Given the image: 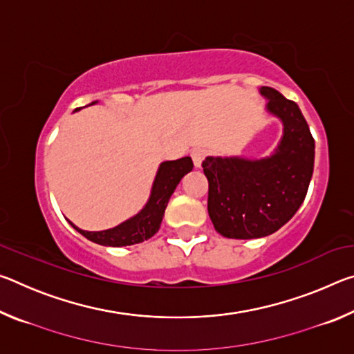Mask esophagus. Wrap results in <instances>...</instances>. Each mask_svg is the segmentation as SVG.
<instances>
[{"label":"esophagus","instance_id":"1","mask_svg":"<svg viewBox=\"0 0 354 354\" xmlns=\"http://www.w3.org/2000/svg\"><path fill=\"white\" fill-rule=\"evenodd\" d=\"M190 156H192V160H194V165L196 167V169H200L203 160H205V158H206V151L201 148H195V149H192Z\"/></svg>","mask_w":354,"mask_h":354}]
</instances>
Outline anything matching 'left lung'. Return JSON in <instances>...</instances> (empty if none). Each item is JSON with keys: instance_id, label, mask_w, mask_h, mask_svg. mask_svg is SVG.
<instances>
[{"instance_id": "obj_1", "label": "left lung", "mask_w": 354, "mask_h": 354, "mask_svg": "<svg viewBox=\"0 0 354 354\" xmlns=\"http://www.w3.org/2000/svg\"><path fill=\"white\" fill-rule=\"evenodd\" d=\"M267 109L283 120L274 154L259 160L206 158L207 212L223 237L257 239L286 225L306 198L314 171V137L295 101L262 87Z\"/></svg>"}]
</instances>
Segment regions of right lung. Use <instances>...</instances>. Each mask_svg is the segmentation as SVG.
Segmentation results:
<instances>
[{
    "label": "right lung",
    "instance_id": "right-lung-1",
    "mask_svg": "<svg viewBox=\"0 0 354 354\" xmlns=\"http://www.w3.org/2000/svg\"><path fill=\"white\" fill-rule=\"evenodd\" d=\"M192 169H194V164H192V159L189 156L187 158L167 160V162L160 164L147 206L136 217L112 227V230L91 232L80 230L71 221L70 223L84 237H87L88 241L104 245V247H127V245L148 241L149 237H153L159 231V226L162 223L165 207L169 205L171 194L175 192L176 185L181 181L183 176L192 171Z\"/></svg>",
    "mask_w": 354,
    "mask_h": 354
}]
</instances>
